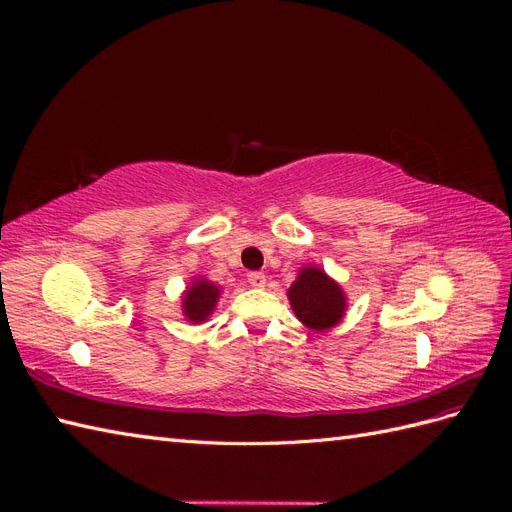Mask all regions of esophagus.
I'll list each match as a JSON object with an SVG mask.
<instances>
[{"instance_id":"esophagus-1","label":"esophagus","mask_w":512,"mask_h":512,"mask_svg":"<svg viewBox=\"0 0 512 512\" xmlns=\"http://www.w3.org/2000/svg\"><path fill=\"white\" fill-rule=\"evenodd\" d=\"M247 282H250V286H254V288H262L267 284V277H265V273L252 271V273H247Z\"/></svg>"}]
</instances>
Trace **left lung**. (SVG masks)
I'll use <instances>...</instances> for the list:
<instances>
[{
	"label": "left lung",
	"instance_id": "1",
	"mask_svg": "<svg viewBox=\"0 0 512 512\" xmlns=\"http://www.w3.org/2000/svg\"><path fill=\"white\" fill-rule=\"evenodd\" d=\"M292 312L312 331H327L344 318L346 294L320 267L307 265L288 288Z\"/></svg>",
	"mask_w": 512,
	"mask_h": 512
}]
</instances>
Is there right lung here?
<instances>
[{
	"instance_id": "1",
	"label": "right lung",
	"mask_w": 512,
	"mask_h": 512,
	"mask_svg": "<svg viewBox=\"0 0 512 512\" xmlns=\"http://www.w3.org/2000/svg\"><path fill=\"white\" fill-rule=\"evenodd\" d=\"M220 299V288L213 282L200 277V280H194L188 290L183 292V316L190 322H205L211 312L215 309V303Z\"/></svg>"
}]
</instances>
